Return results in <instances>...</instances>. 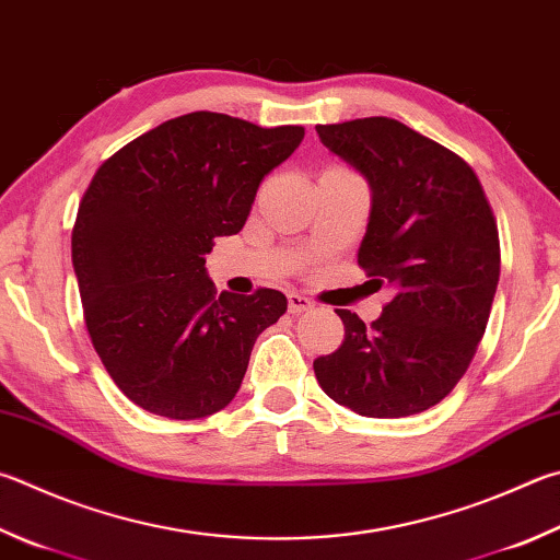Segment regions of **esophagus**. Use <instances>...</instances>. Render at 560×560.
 <instances>
[{
  "label": "esophagus",
  "mask_w": 560,
  "mask_h": 560,
  "mask_svg": "<svg viewBox=\"0 0 560 560\" xmlns=\"http://www.w3.org/2000/svg\"><path fill=\"white\" fill-rule=\"evenodd\" d=\"M287 299H289V311L291 313H303V311L313 308V301L308 296H303V293H299V291H289Z\"/></svg>",
  "instance_id": "34e87169"
}]
</instances>
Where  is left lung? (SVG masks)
Returning a JSON list of instances; mask_svg holds the SVG:
<instances>
[{
	"instance_id": "8db88e82",
	"label": "left lung",
	"mask_w": 560,
	"mask_h": 560,
	"mask_svg": "<svg viewBox=\"0 0 560 560\" xmlns=\"http://www.w3.org/2000/svg\"><path fill=\"white\" fill-rule=\"evenodd\" d=\"M332 154L368 178L372 210L358 264L394 299L370 328L338 308L345 340L313 362L332 401L401 419L453 392L482 340L500 281V235L465 161L389 117L318 125Z\"/></svg>"
}]
</instances>
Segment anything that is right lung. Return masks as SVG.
<instances>
[{
	"label": "right lung",
	"mask_w": 560,
	"mask_h": 560,
	"mask_svg": "<svg viewBox=\"0 0 560 560\" xmlns=\"http://www.w3.org/2000/svg\"><path fill=\"white\" fill-rule=\"evenodd\" d=\"M303 135L190 112L129 141L90 180L70 240L85 325L144 411L188 421L225 409L254 340L287 313L277 289L218 296L206 254L245 228L259 183Z\"/></svg>",
	"instance_id": "right-lung-1"
}]
</instances>
